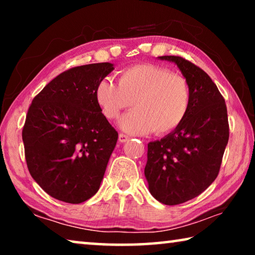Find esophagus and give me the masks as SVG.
Segmentation results:
<instances>
[{
    "mask_svg": "<svg viewBox=\"0 0 255 255\" xmlns=\"http://www.w3.org/2000/svg\"><path fill=\"white\" fill-rule=\"evenodd\" d=\"M128 139H129V136L126 135V133H123V132L119 133V141H120V143H125V141H127Z\"/></svg>",
    "mask_w": 255,
    "mask_h": 255,
    "instance_id": "34e87169",
    "label": "esophagus"
}]
</instances>
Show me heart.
Wrapping results in <instances>:
<instances>
[{
  "label": "heart",
  "mask_w": 255,
  "mask_h": 255,
  "mask_svg": "<svg viewBox=\"0 0 255 255\" xmlns=\"http://www.w3.org/2000/svg\"><path fill=\"white\" fill-rule=\"evenodd\" d=\"M96 100L109 120L135 105L120 120L123 130L145 135L156 130L165 135L183 123L190 107V88L185 77L154 64H137L124 70L118 83L103 79L97 84Z\"/></svg>",
  "instance_id": "1"
}]
</instances>
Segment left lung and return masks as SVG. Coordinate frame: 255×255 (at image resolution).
I'll use <instances>...</instances> for the list:
<instances>
[{
	"instance_id": "8db88e82",
	"label": "left lung",
	"mask_w": 255,
	"mask_h": 255,
	"mask_svg": "<svg viewBox=\"0 0 255 255\" xmlns=\"http://www.w3.org/2000/svg\"><path fill=\"white\" fill-rule=\"evenodd\" d=\"M158 58L175 63L190 88L183 123L147 145L149 192L162 204L174 206L199 196L217 178L230 126L225 100L205 71L180 56Z\"/></svg>"
}]
</instances>
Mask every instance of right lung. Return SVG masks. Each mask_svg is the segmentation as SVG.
<instances>
[{
	"label": "right lung",
	"instance_id": "right-lung-1",
	"mask_svg": "<svg viewBox=\"0 0 255 255\" xmlns=\"http://www.w3.org/2000/svg\"><path fill=\"white\" fill-rule=\"evenodd\" d=\"M110 63L70 68L33 98L22 129L33 180L55 199L81 204L100 188L118 132L96 100Z\"/></svg>",
	"mask_w": 255,
	"mask_h": 255
}]
</instances>
